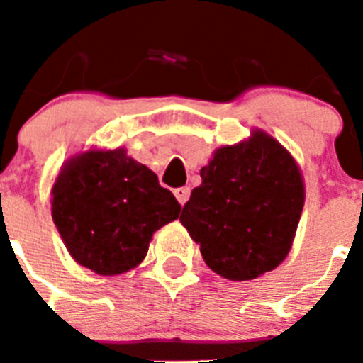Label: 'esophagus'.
Listing matches in <instances>:
<instances>
[{
  "label": "esophagus",
  "mask_w": 363,
  "mask_h": 363,
  "mask_svg": "<svg viewBox=\"0 0 363 363\" xmlns=\"http://www.w3.org/2000/svg\"><path fill=\"white\" fill-rule=\"evenodd\" d=\"M175 198L179 199V203L184 205L188 201V198H190V188H188V186L177 188V190H175Z\"/></svg>",
  "instance_id": "esophagus-1"
}]
</instances>
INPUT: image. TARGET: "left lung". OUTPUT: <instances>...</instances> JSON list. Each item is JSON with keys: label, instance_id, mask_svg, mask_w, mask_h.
Returning <instances> with one entry per match:
<instances>
[{"label": "left lung", "instance_id": "8db88e82", "mask_svg": "<svg viewBox=\"0 0 363 363\" xmlns=\"http://www.w3.org/2000/svg\"><path fill=\"white\" fill-rule=\"evenodd\" d=\"M181 215L205 264L230 281H250L286 258L303 209L305 190L294 158L256 131L218 148Z\"/></svg>", "mask_w": 363, "mask_h": 363}]
</instances>
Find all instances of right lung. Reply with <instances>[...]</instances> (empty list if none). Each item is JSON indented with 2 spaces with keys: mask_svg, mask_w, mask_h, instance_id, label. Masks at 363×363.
<instances>
[{
  "mask_svg": "<svg viewBox=\"0 0 363 363\" xmlns=\"http://www.w3.org/2000/svg\"><path fill=\"white\" fill-rule=\"evenodd\" d=\"M50 201L71 256L99 275H118L141 264L152 233L181 213L175 196L124 148L90 150L71 160Z\"/></svg>",
  "mask_w": 363,
  "mask_h": 363,
  "instance_id": "obj_1",
  "label": "right lung"
}]
</instances>
